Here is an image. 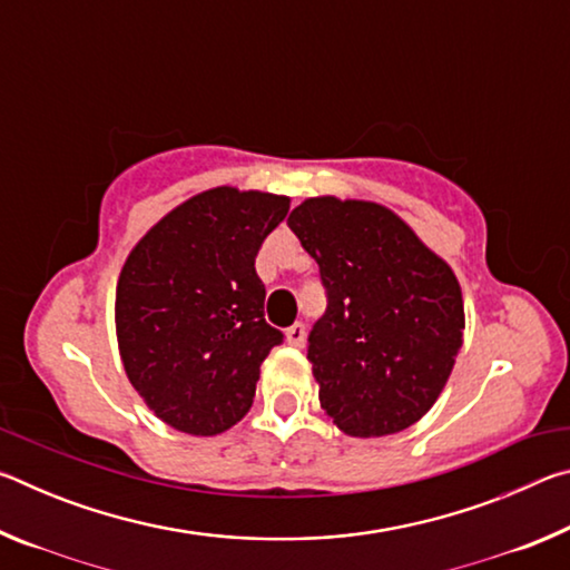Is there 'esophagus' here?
<instances>
[{
    "label": "esophagus",
    "instance_id": "obj_1",
    "mask_svg": "<svg viewBox=\"0 0 570 570\" xmlns=\"http://www.w3.org/2000/svg\"><path fill=\"white\" fill-rule=\"evenodd\" d=\"M286 342L292 344V346H304V342H306V326L302 322H296V324L288 326V330H286Z\"/></svg>",
    "mask_w": 570,
    "mask_h": 570
}]
</instances>
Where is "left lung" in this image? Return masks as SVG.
<instances>
[{"instance_id":"8db88e82","label":"left lung","mask_w":570,"mask_h":570,"mask_svg":"<svg viewBox=\"0 0 570 570\" xmlns=\"http://www.w3.org/2000/svg\"><path fill=\"white\" fill-rule=\"evenodd\" d=\"M286 224L326 288L306 354L322 410L352 438L407 430L440 397L462 346L455 274L372 200L306 198Z\"/></svg>"}]
</instances>
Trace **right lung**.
<instances>
[{"label":"right lung","instance_id":"1","mask_svg":"<svg viewBox=\"0 0 570 570\" xmlns=\"http://www.w3.org/2000/svg\"><path fill=\"white\" fill-rule=\"evenodd\" d=\"M286 214V196L218 186L130 250L115 292L120 360L170 428L210 438L254 404L262 362L284 342L264 320L256 254Z\"/></svg>","mask_w":570,"mask_h":570}]
</instances>
